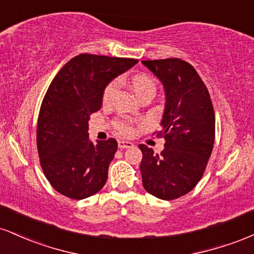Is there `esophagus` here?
Instances as JSON below:
<instances>
[{
    "label": "esophagus",
    "instance_id": "esophagus-1",
    "mask_svg": "<svg viewBox=\"0 0 254 254\" xmlns=\"http://www.w3.org/2000/svg\"><path fill=\"white\" fill-rule=\"evenodd\" d=\"M118 147L121 148V149H125V148H132L133 143L129 141H118Z\"/></svg>",
    "mask_w": 254,
    "mask_h": 254
}]
</instances>
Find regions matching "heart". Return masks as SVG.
<instances>
[{
	"mask_svg": "<svg viewBox=\"0 0 254 254\" xmlns=\"http://www.w3.org/2000/svg\"><path fill=\"white\" fill-rule=\"evenodd\" d=\"M130 87L133 90L135 95L138 99H141L144 95H154L156 90V83L153 80V77H150L149 75L145 74H137L133 75L130 80ZM116 90V82H110L105 87L103 92V103L107 104L110 103V100L112 99L113 94H115ZM116 129L118 132L123 133V135H130L132 132V127L129 123L127 122H118L116 124Z\"/></svg>",
	"mask_w": 254,
	"mask_h": 254,
	"instance_id": "heart-1",
	"label": "heart"
}]
</instances>
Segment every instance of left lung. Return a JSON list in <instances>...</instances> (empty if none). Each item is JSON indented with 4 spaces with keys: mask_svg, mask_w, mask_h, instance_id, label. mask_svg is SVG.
<instances>
[{
    "mask_svg": "<svg viewBox=\"0 0 254 254\" xmlns=\"http://www.w3.org/2000/svg\"><path fill=\"white\" fill-rule=\"evenodd\" d=\"M164 84L165 149L155 154L139 144L145 191L160 199L189 193L202 179L215 141V112L208 88L190 63L179 58L142 61Z\"/></svg>",
    "mask_w": 254,
    "mask_h": 254,
    "instance_id": "left-lung-1",
    "label": "left lung"
}]
</instances>
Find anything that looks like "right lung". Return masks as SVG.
<instances>
[{"label":"right lung","mask_w":254,"mask_h":254,"mask_svg":"<svg viewBox=\"0 0 254 254\" xmlns=\"http://www.w3.org/2000/svg\"><path fill=\"white\" fill-rule=\"evenodd\" d=\"M137 62L81 54L49 86L38 117L37 148L46 179L63 196L83 199L104 188L118 144L115 138L92 143L89 116L100 110L105 87Z\"/></svg>","instance_id":"1"}]
</instances>
